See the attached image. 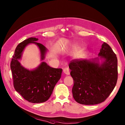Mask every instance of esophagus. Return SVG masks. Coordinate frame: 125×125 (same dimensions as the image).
<instances>
[{"instance_id": "obj_1", "label": "esophagus", "mask_w": 125, "mask_h": 125, "mask_svg": "<svg viewBox=\"0 0 125 125\" xmlns=\"http://www.w3.org/2000/svg\"><path fill=\"white\" fill-rule=\"evenodd\" d=\"M63 73H64L65 75H69L70 74V71L68 68H64L63 69Z\"/></svg>"}]
</instances>
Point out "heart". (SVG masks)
Segmentation results:
<instances>
[{"label": "heart", "instance_id": "heart-1", "mask_svg": "<svg viewBox=\"0 0 125 125\" xmlns=\"http://www.w3.org/2000/svg\"><path fill=\"white\" fill-rule=\"evenodd\" d=\"M72 48H73V50H76V51H79V50H81V49H82L81 46H79V45H78V44H73V45Z\"/></svg>", "mask_w": 125, "mask_h": 125}]
</instances>
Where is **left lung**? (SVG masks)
I'll list each match as a JSON object with an SVG mask.
<instances>
[{
	"instance_id": "1",
	"label": "left lung",
	"mask_w": 125,
	"mask_h": 125,
	"mask_svg": "<svg viewBox=\"0 0 125 125\" xmlns=\"http://www.w3.org/2000/svg\"><path fill=\"white\" fill-rule=\"evenodd\" d=\"M98 56L92 60H73L69 65L73 79V97L81 104L103 102L116 85L118 60L115 54L104 42Z\"/></svg>"
}]
</instances>
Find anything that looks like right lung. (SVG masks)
Instances as JSON below:
<instances>
[{
  "mask_svg": "<svg viewBox=\"0 0 125 125\" xmlns=\"http://www.w3.org/2000/svg\"><path fill=\"white\" fill-rule=\"evenodd\" d=\"M38 40L35 38H30L19 44L10 62L15 90L25 99L32 103H43L49 99L62 72V69L50 67L45 62H42L33 70H28L21 65L19 60L21 59L26 47L31 43L39 47L41 61L45 58L48 50L43 44L36 42Z\"/></svg>",
  "mask_w": 125,
  "mask_h": 125,
  "instance_id": "add662e5",
  "label": "right lung"
}]
</instances>
